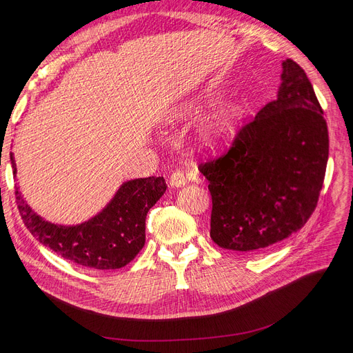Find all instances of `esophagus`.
<instances>
[{"mask_svg":"<svg viewBox=\"0 0 353 353\" xmlns=\"http://www.w3.org/2000/svg\"><path fill=\"white\" fill-rule=\"evenodd\" d=\"M186 181H188L186 177H184L183 172H180V170H174L170 176V186L172 188H181L186 184Z\"/></svg>","mask_w":353,"mask_h":353,"instance_id":"34e87169","label":"esophagus"}]
</instances>
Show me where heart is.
Wrapping results in <instances>:
<instances>
[{
	"mask_svg": "<svg viewBox=\"0 0 353 353\" xmlns=\"http://www.w3.org/2000/svg\"><path fill=\"white\" fill-rule=\"evenodd\" d=\"M212 104H214L213 99H210L206 104H192L190 107H183L174 114V119L186 117L189 114H197L199 111ZM242 119L243 111L240 105L229 104L225 108H221L210 121H208L205 128H203L200 137V150L213 154L225 150L236 139L240 124H242Z\"/></svg>",
	"mask_w": 353,
	"mask_h": 353,
	"instance_id": "b5f03b06",
	"label": "heart"
}]
</instances>
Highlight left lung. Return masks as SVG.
I'll return each instance as SVG.
<instances>
[{
	"mask_svg": "<svg viewBox=\"0 0 353 353\" xmlns=\"http://www.w3.org/2000/svg\"><path fill=\"white\" fill-rule=\"evenodd\" d=\"M277 99L240 127L229 150L199 164L212 196L210 237L250 253L302 229L318 206L329 156L323 110L303 68L283 61Z\"/></svg>",
	"mask_w": 353,
	"mask_h": 353,
	"instance_id": "obj_1",
	"label": "left lung"
}]
</instances>
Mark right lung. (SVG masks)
Here are the masks:
<instances>
[{
  "label": "right lung",
  "instance_id": "obj_1",
  "mask_svg": "<svg viewBox=\"0 0 353 353\" xmlns=\"http://www.w3.org/2000/svg\"><path fill=\"white\" fill-rule=\"evenodd\" d=\"M14 177L17 174L11 153ZM163 177L123 183L116 196L97 216L77 226L50 223L34 213L15 186L18 212L30 233L67 261L96 270H114L137 256L145 242V216L163 196Z\"/></svg>",
  "mask_w": 353,
  "mask_h": 353
}]
</instances>
